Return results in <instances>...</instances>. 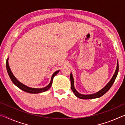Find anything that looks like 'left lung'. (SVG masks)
<instances>
[{
	"instance_id": "obj_1",
	"label": "left lung",
	"mask_w": 125,
	"mask_h": 125,
	"mask_svg": "<svg viewBox=\"0 0 125 125\" xmlns=\"http://www.w3.org/2000/svg\"><path fill=\"white\" fill-rule=\"evenodd\" d=\"M118 61H117V67H116V69L115 73L113 75V78H111V79L110 80L106 85L104 88H103L101 90L99 91V92H97L95 94H90V95H83V94H81L80 93H78L77 90H75V89L74 88V79H73V77L72 75V74L71 73L70 75V79H71V89L72 90L73 92L74 93L75 95L78 98H80L81 99H95V98H100L101 96H103V95H104L106 93L107 91H108L110 88L113 85V84H114V82L116 79V78L117 77V74H118Z\"/></svg>"
}]
</instances>
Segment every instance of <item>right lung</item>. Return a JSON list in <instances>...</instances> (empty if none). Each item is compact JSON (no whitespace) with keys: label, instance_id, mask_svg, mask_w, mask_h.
I'll return each instance as SVG.
<instances>
[{"label":"right lung","instance_id":"add662e5","mask_svg":"<svg viewBox=\"0 0 125 125\" xmlns=\"http://www.w3.org/2000/svg\"><path fill=\"white\" fill-rule=\"evenodd\" d=\"M8 60H9V58H8L7 61H6V66H7V69L8 73V74H9V77L10 79H11V81L12 82V83H13L16 86H18L19 88H20V89H21L22 90L24 91V92H25L31 93V94H37V93H40L46 92V91H47V90L51 88V85H52L53 79L54 77L59 72V71H57L55 72L53 74V75L51 77V79L50 83L47 86H46V87H45V88H40V89L31 88L28 87V86H27L26 85H25L24 84H23L21 83H20L19 81H18V80L16 79V78L14 77V75H13L11 70H10V67L9 66V63H8Z\"/></svg>","mask_w":125,"mask_h":125}]
</instances>
